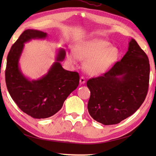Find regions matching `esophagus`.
Wrapping results in <instances>:
<instances>
[{
  "instance_id": "34e87169",
  "label": "esophagus",
  "mask_w": 156,
  "mask_h": 156,
  "mask_svg": "<svg viewBox=\"0 0 156 156\" xmlns=\"http://www.w3.org/2000/svg\"><path fill=\"white\" fill-rule=\"evenodd\" d=\"M85 82H86L85 78L83 77V76H82V77L80 78V84H84Z\"/></svg>"
}]
</instances>
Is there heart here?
I'll return each instance as SVG.
<instances>
[{
	"label": "heart",
	"mask_w": 156,
	"mask_h": 156,
	"mask_svg": "<svg viewBox=\"0 0 156 156\" xmlns=\"http://www.w3.org/2000/svg\"><path fill=\"white\" fill-rule=\"evenodd\" d=\"M120 51L112 47L110 42L101 39H92L79 44L74 52L68 55V60L76 64L78 59L87 60L85 69L89 74L99 76L105 74L118 61Z\"/></svg>",
	"instance_id": "obj_1"
}]
</instances>
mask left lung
<instances>
[{
	"instance_id": "obj_1",
	"label": "left lung",
	"mask_w": 156,
	"mask_h": 156,
	"mask_svg": "<svg viewBox=\"0 0 156 156\" xmlns=\"http://www.w3.org/2000/svg\"><path fill=\"white\" fill-rule=\"evenodd\" d=\"M146 54L134 39L121 61L101 76L87 81L88 112L105 125L119 123L135 113L145 101L150 80Z\"/></svg>"
}]
</instances>
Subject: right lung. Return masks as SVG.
<instances>
[{
	"label": "right lung",
	"instance_id": "add662e5",
	"mask_svg": "<svg viewBox=\"0 0 156 156\" xmlns=\"http://www.w3.org/2000/svg\"><path fill=\"white\" fill-rule=\"evenodd\" d=\"M47 37L46 33L27 29L12 45L6 60L5 80L9 94L23 112L35 119L48 118L58 112L80 81L78 72L62 68L60 62L66 56L65 49L62 48L58 50L55 62L48 72L41 78L30 80L23 74L19 59L24 44L31 39Z\"/></svg>",
	"mask_w": 156,
	"mask_h": 156
}]
</instances>
